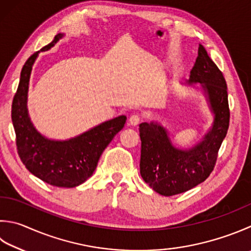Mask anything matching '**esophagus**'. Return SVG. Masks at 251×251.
Listing matches in <instances>:
<instances>
[{
    "instance_id": "esophagus-1",
    "label": "esophagus",
    "mask_w": 251,
    "mask_h": 251,
    "mask_svg": "<svg viewBox=\"0 0 251 251\" xmlns=\"http://www.w3.org/2000/svg\"><path fill=\"white\" fill-rule=\"evenodd\" d=\"M140 121H141V117L140 116H138V115H133V116H131L130 117V119H129V122H130V125L131 126H138L139 124H140Z\"/></svg>"
}]
</instances>
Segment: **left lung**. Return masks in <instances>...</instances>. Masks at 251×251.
<instances>
[{"instance_id": "8db88e82", "label": "left lung", "mask_w": 251, "mask_h": 251, "mask_svg": "<svg viewBox=\"0 0 251 251\" xmlns=\"http://www.w3.org/2000/svg\"><path fill=\"white\" fill-rule=\"evenodd\" d=\"M184 84L203 94L213 115L212 126L197 144L189 149L176 148L166 127L157 121L143 122L139 129L141 176L154 191L165 197L190 190L210 176L229 126L227 85L202 45Z\"/></svg>"}]
</instances>
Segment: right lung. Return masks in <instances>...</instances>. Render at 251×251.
Instances as JSON below:
<instances>
[{
  "instance_id": "right-lung-1",
  "label": "right lung",
  "mask_w": 251,
  "mask_h": 251,
  "mask_svg": "<svg viewBox=\"0 0 251 251\" xmlns=\"http://www.w3.org/2000/svg\"><path fill=\"white\" fill-rule=\"evenodd\" d=\"M63 37L64 34L60 32L52 42L32 54L24 64L13 99L12 121L18 155L26 168L51 186L74 188L86 181L95 172L102 152L118 132L124 129L126 117L113 118L63 141L47 138L36 129L27 107L32 65L41 51L51 49Z\"/></svg>"
}]
</instances>
